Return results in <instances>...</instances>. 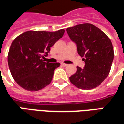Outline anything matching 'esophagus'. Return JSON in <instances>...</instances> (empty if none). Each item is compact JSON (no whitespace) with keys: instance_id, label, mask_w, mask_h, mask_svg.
Returning a JSON list of instances; mask_svg holds the SVG:
<instances>
[{"instance_id":"1","label":"esophagus","mask_w":124,"mask_h":124,"mask_svg":"<svg viewBox=\"0 0 124 124\" xmlns=\"http://www.w3.org/2000/svg\"><path fill=\"white\" fill-rule=\"evenodd\" d=\"M61 65H62V66H68V64H64V63H62V64H61Z\"/></svg>"}]
</instances>
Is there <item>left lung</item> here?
Instances as JSON below:
<instances>
[{"label": "left lung", "mask_w": 124, "mask_h": 124, "mask_svg": "<svg viewBox=\"0 0 124 124\" xmlns=\"http://www.w3.org/2000/svg\"><path fill=\"white\" fill-rule=\"evenodd\" d=\"M68 36L76 43L78 54L85 62L77 66L76 73L69 77L72 84L85 90L98 86L109 74L114 56L112 43L104 32L90 23L66 29Z\"/></svg>", "instance_id": "8db88e82"}]
</instances>
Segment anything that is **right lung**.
Here are the masks:
<instances>
[{"instance_id": "right-lung-1", "label": "right lung", "mask_w": 124, "mask_h": 124, "mask_svg": "<svg viewBox=\"0 0 124 124\" xmlns=\"http://www.w3.org/2000/svg\"><path fill=\"white\" fill-rule=\"evenodd\" d=\"M64 32L63 29L55 32L28 31L14 39L8 54V64L12 77L20 86L36 91L51 83L54 70L60 64L43 59Z\"/></svg>"}]
</instances>
